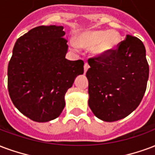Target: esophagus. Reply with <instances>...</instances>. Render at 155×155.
Segmentation results:
<instances>
[{"instance_id":"1","label":"esophagus","mask_w":155,"mask_h":155,"mask_svg":"<svg viewBox=\"0 0 155 155\" xmlns=\"http://www.w3.org/2000/svg\"><path fill=\"white\" fill-rule=\"evenodd\" d=\"M89 64L87 62L84 63V74L86 73V71H88V69H89Z\"/></svg>"}]
</instances>
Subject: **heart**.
<instances>
[{
  "mask_svg": "<svg viewBox=\"0 0 155 155\" xmlns=\"http://www.w3.org/2000/svg\"><path fill=\"white\" fill-rule=\"evenodd\" d=\"M121 42V35L115 29H92L82 32L77 36V43L71 42V47L77 50L78 45L87 48H93L97 56H102L115 50Z\"/></svg>",
  "mask_w": 155,
  "mask_h": 155,
  "instance_id": "b5f03b06",
  "label": "heart"
}]
</instances>
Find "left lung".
Here are the masks:
<instances>
[{
  "label": "left lung",
  "mask_w": 155,
  "mask_h": 155,
  "mask_svg": "<svg viewBox=\"0 0 155 155\" xmlns=\"http://www.w3.org/2000/svg\"><path fill=\"white\" fill-rule=\"evenodd\" d=\"M88 104L104 121H116L130 114L146 90L149 65L145 48L136 37L127 35L118 48L88 60Z\"/></svg>",
  "instance_id": "obj_1"
}]
</instances>
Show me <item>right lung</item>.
Wrapping results in <instances>:
<instances>
[{"instance_id": "obj_1", "label": "right lung", "mask_w": 155, "mask_h": 155, "mask_svg": "<svg viewBox=\"0 0 155 155\" xmlns=\"http://www.w3.org/2000/svg\"><path fill=\"white\" fill-rule=\"evenodd\" d=\"M63 26L32 28L18 38L8 65V90L14 105L31 120L57 118L65 107V94L84 73L82 60L66 58L68 45Z\"/></svg>"}]
</instances>
